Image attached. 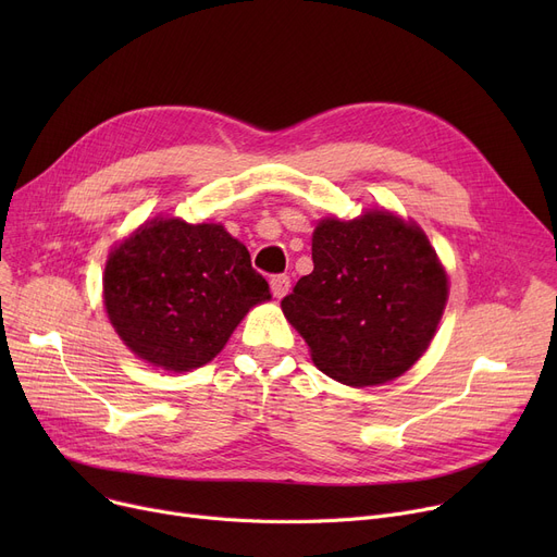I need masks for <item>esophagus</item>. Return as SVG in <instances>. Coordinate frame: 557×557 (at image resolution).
I'll use <instances>...</instances> for the list:
<instances>
[{"label":"esophagus","instance_id":"34e87169","mask_svg":"<svg viewBox=\"0 0 557 557\" xmlns=\"http://www.w3.org/2000/svg\"><path fill=\"white\" fill-rule=\"evenodd\" d=\"M290 288V280L286 275H273L271 277V290L275 298H284Z\"/></svg>","mask_w":557,"mask_h":557}]
</instances>
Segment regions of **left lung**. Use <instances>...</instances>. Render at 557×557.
I'll return each mask as SVG.
<instances>
[{
    "mask_svg": "<svg viewBox=\"0 0 557 557\" xmlns=\"http://www.w3.org/2000/svg\"><path fill=\"white\" fill-rule=\"evenodd\" d=\"M311 259L313 271L282 300V311L320 372L345 386H379L426 352L449 282L418 223L386 210L323 219Z\"/></svg>",
    "mask_w": 557,
    "mask_h": 557,
    "instance_id": "1",
    "label": "left lung"
}]
</instances>
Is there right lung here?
<instances>
[{"label": "right lung", "instance_id": "obj_1", "mask_svg": "<svg viewBox=\"0 0 557 557\" xmlns=\"http://www.w3.org/2000/svg\"><path fill=\"white\" fill-rule=\"evenodd\" d=\"M267 300L269 282L221 223L158 216L110 252L103 273L114 332L133 355L171 372L210 363Z\"/></svg>", "mask_w": 557, "mask_h": 557}]
</instances>
